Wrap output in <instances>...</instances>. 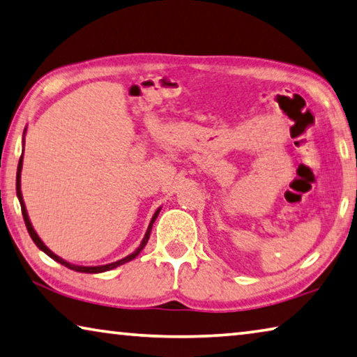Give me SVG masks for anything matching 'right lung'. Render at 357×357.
Here are the masks:
<instances>
[{
  "label": "right lung",
  "instance_id": "obj_1",
  "mask_svg": "<svg viewBox=\"0 0 357 357\" xmlns=\"http://www.w3.org/2000/svg\"><path fill=\"white\" fill-rule=\"evenodd\" d=\"M25 133H26V127H25V132H24V139H22V144L25 146ZM24 146H22V148H24ZM22 165H24V149H22V155H20V160H19V167H17V179H15V190H17V197H19V202H20V208H22V214H24V220H25V225H26V230H28V234H30V236H31V240L35 241V245L39 248V250H41L43 252H46L47 256L50 257V259H54L55 262H59V264H61V265H65V267H68V268H71V270H75V271H81V273H103V271H109V270H112V268H116V267H119V265H122V264H126V262H130V260H133L135 257L138 256V254L144 250V246H146V243H148V240H149V236H151V230H152V224H154V220L157 219V216H158V213H160V209H162V206L160 208H157V211L154 213V216H152V219H151V222H149V225H148V230H146V234H144V238L141 240V243H139V246L137 248V250H135L132 254H128L127 257H123V259H121V260H116V262H111V264H106V265H97V267H84V265H76V264H70L68 262V260H65V259H61V257H59L56 256L55 252H52L49 250V248L44 245V241L39 238V235L36 234V230L33 229V225H31V220H30V218H28V213H26V206H25V202H24V197H22V190H20V174H22Z\"/></svg>",
  "mask_w": 357,
  "mask_h": 357
}]
</instances>
